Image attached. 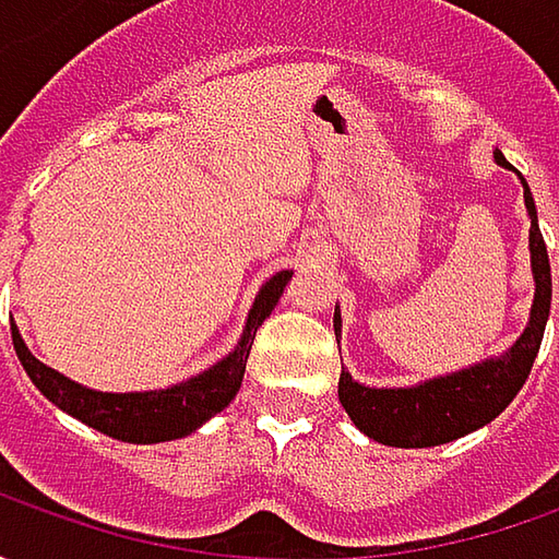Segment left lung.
<instances>
[{
    "label": "left lung",
    "instance_id": "left-lung-1",
    "mask_svg": "<svg viewBox=\"0 0 559 559\" xmlns=\"http://www.w3.org/2000/svg\"><path fill=\"white\" fill-rule=\"evenodd\" d=\"M495 162L510 167L501 152H495ZM523 199L532 217L528 251H532V273H535V301H532L526 333L516 338V345L507 355L483 360L461 373L429 379L414 389H367L342 370L338 401L364 436L392 444V448L444 444L491 423L523 389V382L532 373L535 355L542 348L550 313L548 248L538 229V214H535L526 180H523ZM338 333H342V317L335 311V335Z\"/></svg>",
    "mask_w": 559,
    "mask_h": 559
}]
</instances>
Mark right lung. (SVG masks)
I'll return each mask as SVG.
<instances>
[{"label":"right lung","instance_id":"1","mask_svg":"<svg viewBox=\"0 0 559 559\" xmlns=\"http://www.w3.org/2000/svg\"><path fill=\"white\" fill-rule=\"evenodd\" d=\"M289 276V270H283L270 283H264V289L258 292L251 313H248L242 342L236 345L233 355H226L221 364H214L211 370H204L195 379L180 382L174 389H162V392H130V395L93 392L86 385L71 382L68 376L55 373L52 367L39 364L27 352L24 338L17 335L14 326H11V342H14L17 360L24 364L33 385L52 404H58L64 414H71L80 423L93 426V429L111 436V439L133 441V444L183 439L214 414H221L226 404L236 397L239 385H242V376H246L248 352L254 345V333L270 317L273 305L280 301Z\"/></svg>","mask_w":559,"mask_h":559}]
</instances>
